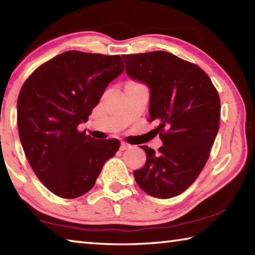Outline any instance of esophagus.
I'll list each match as a JSON object with an SVG mask.
<instances>
[{"mask_svg":"<svg viewBox=\"0 0 255 255\" xmlns=\"http://www.w3.org/2000/svg\"><path fill=\"white\" fill-rule=\"evenodd\" d=\"M130 147H131V145L125 143V141H123V143L120 144V150H125V149H128V148H130Z\"/></svg>","mask_w":255,"mask_h":255,"instance_id":"34e87169","label":"esophagus"}]
</instances>
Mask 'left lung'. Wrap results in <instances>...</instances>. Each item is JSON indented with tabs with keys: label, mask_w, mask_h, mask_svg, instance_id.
Segmentation results:
<instances>
[{
	"label": "left lung",
	"mask_w": 255,
	"mask_h": 255,
	"mask_svg": "<svg viewBox=\"0 0 255 255\" xmlns=\"http://www.w3.org/2000/svg\"><path fill=\"white\" fill-rule=\"evenodd\" d=\"M125 71L149 89V122L157 120L163 145L157 152L140 146L146 163L133 171L147 195L169 199L200 174L219 129L217 90L199 66L167 51L123 55Z\"/></svg>",
	"instance_id": "obj_1"
}]
</instances>
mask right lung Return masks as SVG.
I'll list each match as a JSON object with an SVG mask.
<instances>
[{"instance_id": "obj_1", "label": "right lung", "mask_w": 255, "mask_h": 255, "mask_svg": "<svg viewBox=\"0 0 255 255\" xmlns=\"http://www.w3.org/2000/svg\"><path fill=\"white\" fill-rule=\"evenodd\" d=\"M124 71L119 55L71 50L34 71L16 111L21 145L34 174L54 195L74 199L90 191L118 139L97 140L77 130L111 81Z\"/></svg>"}]
</instances>
